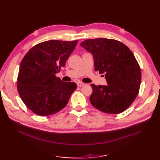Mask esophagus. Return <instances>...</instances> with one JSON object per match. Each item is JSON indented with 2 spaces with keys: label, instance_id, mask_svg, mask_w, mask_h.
I'll return each mask as SVG.
<instances>
[{
  "label": "esophagus",
  "instance_id": "obj_1",
  "mask_svg": "<svg viewBox=\"0 0 160 160\" xmlns=\"http://www.w3.org/2000/svg\"><path fill=\"white\" fill-rule=\"evenodd\" d=\"M77 86H78V87H82L83 86H84V83H82V82H79L77 83Z\"/></svg>",
  "mask_w": 160,
  "mask_h": 160
}]
</instances>
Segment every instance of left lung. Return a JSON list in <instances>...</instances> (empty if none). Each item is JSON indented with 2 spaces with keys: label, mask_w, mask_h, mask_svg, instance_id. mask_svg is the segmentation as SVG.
<instances>
[{
  "label": "left lung",
  "mask_w": 160,
  "mask_h": 160,
  "mask_svg": "<svg viewBox=\"0 0 160 160\" xmlns=\"http://www.w3.org/2000/svg\"><path fill=\"white\" fill-rule=\"evenodd\" d=\"M80 46L93 54L95 70L104 74L108 83L91 85V104L106 113L127 110L139 93L141 80L139 65L130 48L119 41L106 38L87 39Z\"/></svg>",
  "instance_id": "8db88e82"
}]
</instances>
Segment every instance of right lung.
Here are the masks:
<instances>
[{"label":"right lung","instance_id":"obj_1","mask_svg":"<svg viewBox=\"0 0 160 160\" xmlns=\"http://www.w3.org/2000/svg\"><path fill=\"white\" fill-rule=\"evenodd\" d=\"M78 40H49L33 47L22 60L18 77L21 98L31 111L41 116L64 108L77 86L64 82L56 73L64 67Z\"/></svg>","mask_w":160,"mask_h":160}]
</instances>
